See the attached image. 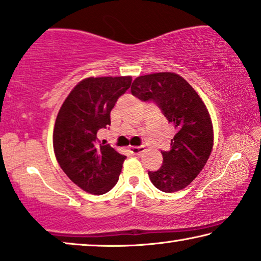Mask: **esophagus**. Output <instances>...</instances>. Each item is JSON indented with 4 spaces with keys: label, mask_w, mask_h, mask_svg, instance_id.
<instances>
[{
    "label": "esophagus",
    "mask_w": 261,
    "mask_h": 261,
    "mask_svg": "<svg viewBox=\"0 0 261 261\" xmlns=\"http://www.w3.org/2000/svg\"><path fill=\"white\" fill-rule=\"evenodd\" d=\"M129 150L131 153H134V155H141V153L144 151V146H130Z\"/></svg>",
    "instance_id": "1"
}]
</instances>
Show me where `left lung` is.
I'll return each instance as SVG.
<instances>
[{"instance_id":"1","label":"left lung","mask_w":261,"mask_h":261,"mask_svg":"<svg viewBox=\"0 0 261 261\" xmlns=\"http://www.w3.org/2000/svg\"><path fill=\"white\" fill-rule=\"evenodd\" d=\"M131 93L143 101L156 102L176 129L171 149L161 151L163 166L148 172L150 181L164 193L186 188L202 170L213 150V124L202 99L187 80L171 72L137 76Z\"/></svg>"}]
</instances>
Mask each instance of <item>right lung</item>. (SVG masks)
Listing matches in <instances>:
<instances>
[{"instance_id": "1", "label": "right lung", "mask_w": 261, "mask_h": 261, "mask_svg": "<svg viewBox=\"0 0 261 261\" xmlns=\"http://www.w3.org/2000/svg\"><path fill=\"white\" fill-rule=\"evenodd\" d=\"M131 82V76H90L75 85L59 110L54 153L69 179L87 193L101 195L118 182L126 157L99 142L97 134L111 124V110Z\"/></svg>"}]
</instances>
